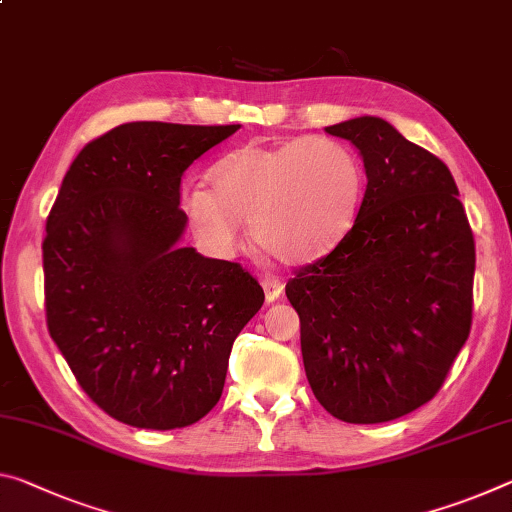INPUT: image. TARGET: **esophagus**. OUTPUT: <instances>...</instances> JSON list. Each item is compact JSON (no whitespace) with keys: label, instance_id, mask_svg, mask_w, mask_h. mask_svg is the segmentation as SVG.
I'll return each mask as SVG.
<instances>
[{"label":"esophagus","instance_id":"1","mask_svg":"<svg viewBox=\"0 0 512 512\" xmlns=\"http://www.w3.org/2000/svg\"><path fill=\"white\" fill-rule=\"evenodd\" d=\"M262 287H264L266 303H273V300H278L280 294H282V289H285V285H282L278 278H273V275H264Z\"/></svg>","mask_w":512,"mask_h":512}]
</instances>
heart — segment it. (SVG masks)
I'll list each match as a JSON object with an SVG mask.
<instances>
[{
    "label": "heart",
    "instance_id": "heart-1",
    "mask_svg": "<svg viewBox=\"0 0 512 512\" xmlns=\"http://www.w3.org/2000/svg\"><path fill=\"white\" fill-rule=\"evenodd\" d=\"M186 186L182 212L198 239L227 255L250 218L253 239L285 264H305L342 241L358 214L364 175L358 154L330 136L246 143Z\"/></svg>",
    "mask_w": 512,
    "mask_h": 512
}]
</instances>
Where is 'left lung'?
<instances>
[{
    "label": "left lung",
    "mask_w": 512,
    "mask_h": 512,
    "mask_svg": "<svg viewBox=\"0 0 512 512\" xmlns=\"http://www.w3.org/2000/svg\"><path fill=\"white\" fill-rule=\"evenodd\" d=\"M367 170L344 239L287 282L310 387L332 417L380 424L440 392L467 342L476 246L451 170L385 120L326 127Z\"/></svg>",
    "instance_id": "1"
}]
</instances>
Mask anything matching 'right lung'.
<instances>
[{
	"label": "right lung",
	"mask_w": 512,
	"mask_h": 512,
	"mask_svg": "<svg viewBox=\"0 0 512 512\" xmlns=\"http://www.w3.org/2000/svg\"><path fill=\"white\" fill-rule=\"evenodd\" d=\"M239 125L127 123L63 177L43 241L47 330L97 408L136 428L200 421L264 303L237 262L180 248L184 170Z\"/></svg>",
	"instance_id": "1"
}]
</instances>
